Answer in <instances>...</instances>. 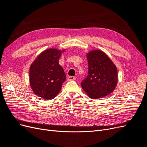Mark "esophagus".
<instances>
[{
  "instance_id": "obj_1",
  "label": "esophagus",
  "mask_w": 147,
  "mask_h": 147,
  "mask_svg": "<svg viewBox=\"0 0 147 147\" xmlns=\"http://www.w3.org/2000/svg\"><path fill=\"white\" fill-rule=\"evenodd\" d=\"M75 80V77L74 76H69L67 78V81H72V80Z\"/></svg>"
}]
</instances>
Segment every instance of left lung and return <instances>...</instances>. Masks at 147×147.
I'll list each match as a JSON object with an SVG mask.
<instances>
[{"label": "left lung", "instance_id": "left-lung-1", "mask_svg": "<svg viewBox=\"0 0 147 147\" xmlns=\"http://www.w3.org/2000/svg\"><path fill=\"white\" fill-rule=\"evenodd\" d=\"M86 56L88 74L81 83L83 90L94 99L111 94L118 83L116 65L104 52L99 50L90 51Z\"/></svg>", "mask_w": 147, "mask_h": 147}]
</instances>
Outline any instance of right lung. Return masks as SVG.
Masks as SVG:
<instances>
[{"instance_id": "add662e5", "label": "right lung", "mask_w": 147, "mask_h": 147, "mask_svg": "<svg viewBox=\"0 0 147 147\" xmlns=\"http://www.w3.org/2000/svg\"><path fill=\"white\" fill-rule=\"evenodd\" d=\"M65 50L50 48L40 54L29 69L30 85L34 93L45 100L54 99L65 81L64 69L59 59Z\"/></svg>"}]
</instances>
